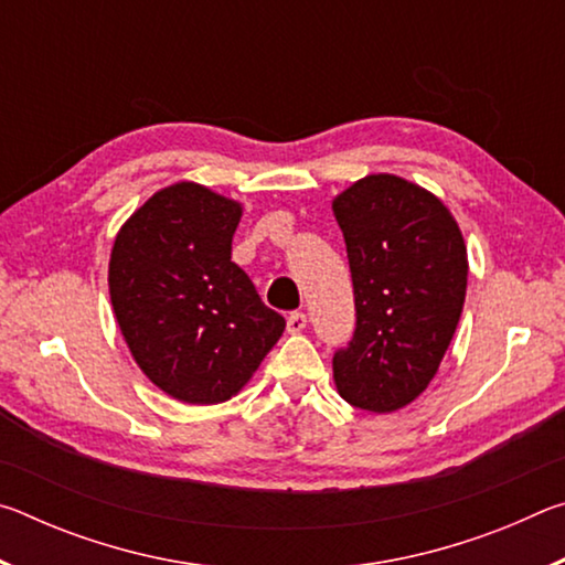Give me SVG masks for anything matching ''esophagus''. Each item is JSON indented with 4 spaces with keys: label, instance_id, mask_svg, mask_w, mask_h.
I'll return each instance as SVG.
<instances>
[{
    "label": "esophagus",
    "instance_id": "1",
    "mask_svg": "<svg viewBox=\"0 0 565 565\" xmlns=\"http://www.w3.org/2000/svg\"><path fill=\"white\" fill-rule=\"evenodd\" d=\"M306 313H301V311H294V313H289V319H286V329H289V333H301L303 329H306Z\"/></svg>",
    "mask_w": 565,
    "mask_h": 565
}]
</instances>
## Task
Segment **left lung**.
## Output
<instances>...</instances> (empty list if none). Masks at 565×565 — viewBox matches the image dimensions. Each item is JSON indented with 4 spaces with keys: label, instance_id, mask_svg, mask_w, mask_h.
<instances>
[{
    "label": "left lung",
    "instance_id": "1",
    "mask_svg": "<svg viewBox=\"0 0 565 565\" xmlns=\"http://www.w3.org/2000/svg\"><path fill=\"white\" fill-rule=\"evenodd\" d=\"M347 242L356 331L333 356L351 406L394 414L431 384L463 311L468 254L458 222L431 191L366 174L333 196Z\"/></svg>",
    "mask_w": 565,
    "mask_h": 565
}]
</instances>
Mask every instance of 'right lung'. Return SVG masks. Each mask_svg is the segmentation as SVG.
Returning a JSON list of instances; mask_svg holds the SVG:
<instances>
[{"label":"right lung","mask_w":565,"mask_h":565,"mask_svg":"<svg viewBox=\"0 0 565 565\" xmlns=\"http://www.w3.org/2000/svg\"><path fill=\"white\" fill-rule=\"evenodd\" d=\"M242 214L236 199L177 181L114 238L109 296L121 337L151 384L181 404L236 396L286 329L232 262Z\"/></svg>","instance_id":"1"}]
</instances>
